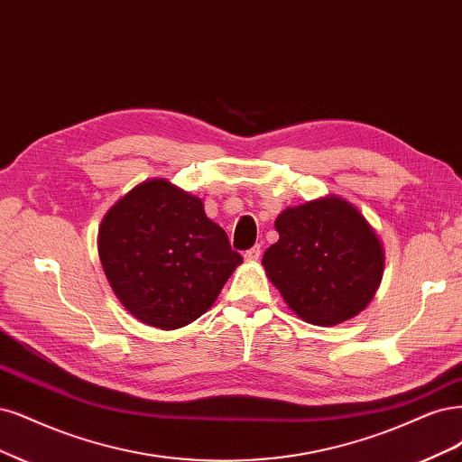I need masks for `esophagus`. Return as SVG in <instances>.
<instances>
[{
    "label": "esophagus",
    "mask_w": 462,
    "mask_h": 462,
    "mask_svg": "<svg viewBox=\"0 0 462 462\" xmlns=\"http://www.w3.org/2000/svg\"><path fill=\"white\" fill-rule=\"evenodd\" d=\"M260 254H262V248H260V245H254L252 248H248V250H245V260H248V262H256V260H260Z\"/></svg>",
    "instance_id": "esophagus-1"
}]
</instances>
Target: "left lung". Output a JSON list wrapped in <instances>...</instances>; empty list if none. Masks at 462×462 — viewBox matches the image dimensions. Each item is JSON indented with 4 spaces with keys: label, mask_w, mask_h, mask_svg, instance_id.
<instances>
[{
    "label": "left lung",
    "mask_w": 462,
    "mask_h": 462,
    "mask_svg": "<svg viewBox=\"0 0 462 462\" xmlns=\"http://www.w3.org/2000/svg\"><path fill=\"white\" fill-rule=\"evenodd\" d=\"M279 241L263 267L301 319L328 327L352 319L374 296L384 269L378 236L338 197L286 208L275 221Z\"/></svg>",
    "instance_id": "8db88e82"
}]
</instances>
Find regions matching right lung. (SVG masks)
<instances>
[{
  "label": "right lung",
  "mask_w": 462,
  "mask_h": 462,
  "mask_svg": "<svg viewBox=\"0 0 462 462\" xmlns=\"http://www.w3.org/2000/svg\"><path fill=\"white\" fill-rule=\"evenodd\" d=\"M99 256L124 308L164 330L200 317L243 262L202 200L166 180L137 185L110 208Z\"/></svg>",
  "instance_id": "add662e5"
}]
</instances>
